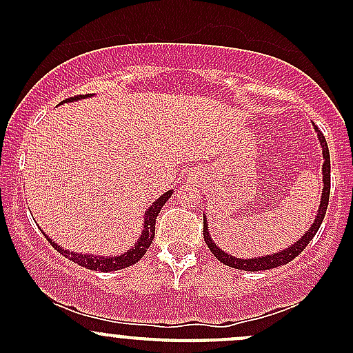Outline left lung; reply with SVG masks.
<instances>
[{"label":"left lung","mask_w":353,"mask_h":353,"mask_svg":"<svg viewBox=\"0 0 353 353\" xmlns=\"http://www.w3.org/2000/svg\"><path fill=\"white\" fill-rule=\"evenodd\" d=\"M314 130L318 131V140L319 145L323 148V193H321V201H319V208L318 213H316L314 222L311 223L307 230L304 232V236L297 241V243L290 244L288 248L283 249V251L273 252V254H266V256H259V258H237V256L229 254L223 249H220L219 245L215 244V241L212 239L210 236V229H208V220L206 216L203 215V236H205V243L210 248V251L213 252L216 259L223 265L230 266V268H237L243 270V272H261V270H272L276 268V266H283L287 265L288 261H292L294 258H297L302 251L305 249V245L309 244V241H312V237L316 236L318 229L321 227L323 219L326 215V208H328V201H330V186H331V177H330V150H328V143H326V138L323 137L321 131L314 126Z\"/></svg>","instance_id":"1"}]
</instances>
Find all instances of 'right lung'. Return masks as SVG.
Wrapping results in <instances>:
<instances>
[{
  "label": "right lung",
  "instance_id": "obj_1",
  "mask_svg": "<svg viewBox=\"0 0 353 353\" xmlns=\"http://www.w3.org/2000/svg\"><path fill=\"white\" fill-rule=\"evenodd\" d=\"M85 97H92V95L88 94V95H80V97H71L65 102L80 101V99H85ZM170 194H172V190L167 191V193H163L162 196H160L159 199H155V201L148 206V210L145 212V215H143V229H141V236L138 237L134 248L128 249L126 252H123V254H119V256L81 254V252H74V251H70V249H65L63 245H59L52 239H49V237L46 236V232H42V234L48 237V241L52 244V248H56V251L61 252V254L66 256V258H70L71 261L78 263V265L83 266V268L94 270V272H116V270L128 268V266H131V265H134V263L140 261V259L145 256V252L148 251V248H150L152 241H154V237H155V219H157V215L160 213V210H162V206L165 205L167 199L170 198Z\"/></svg>",
  "mask_w": 353,
  "mask_h": 353
}]
</instances>
